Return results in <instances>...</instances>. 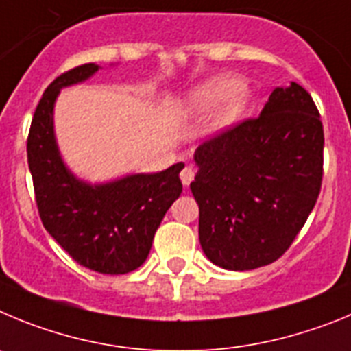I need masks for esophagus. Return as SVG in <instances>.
<instances>
[{"mask_svg":"<svg viewBox=\"0 0 351 351\" xmlns=\"http://www.w3.org/2000/svg\"><path fill=\"white\" fill-rule=\"evenodd\" d=\"M180 180H182V183L185 187H189L192 180H194V169H192L191 166H185V168L182 169V173H180Z\"/></svg>","mask_w":351,"mask_h":351,"instance_id":"obj_1","label":"esophagus"}]
</instances>
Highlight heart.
Instances as JSON below:
<instances>
[{
	"mask_svg": "<svg viewBox=\"0 0 351 351\" xmlns=\"http://www.w3.org/2000/svg\"><path fill=\"white\" fill-rule=\"evenodd\" d=\"M250 93L241 78L230 73L217 75L199 84L187 94L182 105L183 117L194 119L210 112L206 117L208 132H220L234 124L248 106Z\"/></svg>",
	"mask_w": 351,
	"mask_h": 351,
	"instance_id": "b5f03b06",
	"label": "heart"
}]
</instances>
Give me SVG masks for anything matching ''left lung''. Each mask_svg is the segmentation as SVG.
I'll return each mask as SVG.
<instances>
[{"label":"left lung","mask_w":351,"mask_h":351,"mask_svg":"<svg viewBox=\"0 0 351 351\" xmlns=\"http://www.w3.org/2000/svg\"><path fill=\"white\" fill-rule=\"evenodd\" d=\"M199 241L213 264L250 271L282 257L317 203L324 128L308 90L276 87L261 115L194 154Z\"/></svg>","instance_id":"left-lung-1"}]
</instances>
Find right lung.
Wrapping results in <instances>:
<instances>
[{
  "instance_id": "1",
  "label": "right lung",
  "mask_w": 351,
  "mask_h": 351,
  "mask_svg": "<svg viewBox=\"0 0 351 351\" xmlns=\"http://www.w3.org/2000/svg\"><path fill=\"white\" fill-rule=\"evenodd\" d=\"M97 69L94 62L82 64L47 87L31 122L27 164L47 232L80 266L125 274L147 261L157 227L182 194L183 162L96 185L69 171L53 134V105L62 87L85 82Z\"/></svg>"
}]
</instances>
